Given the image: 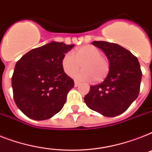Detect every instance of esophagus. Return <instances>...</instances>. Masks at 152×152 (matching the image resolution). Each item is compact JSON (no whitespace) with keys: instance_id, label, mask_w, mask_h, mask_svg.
Listing matches in <instances>:
<instances>
[{"instance_id":"34e87169","label":"esophagus","mask_w":152,"mask_h":152,"mask_svg":"<svg viewBox=\"0 0 152 152\" xmlns=\"http://www.w3.org/2000/svg\"><path fill=\"white\" fill-rule=\"evenodd\" d=\"M80 84V82H78V81H75V83H74V85H75V87H78V86Z\"/></svg>"}]
</instances>
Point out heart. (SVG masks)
I'll use <instances>...</instances> for the list:
<instances>
[{
    "instance_id": "obj_1",
    "label": "heart",
    "mask_w": 152,
    "mask_h": 152,
    "mask_svg": "<svg viewBox=\"0 0 152 152\" xmlns=\"http://www.w3.org/2000/svg\"><path fill=\"white\" fill-rule=\"evenodd\" d=\"M61 66L68 76H72L82 66L83 69L76 75L80 80L101 83L110 72V61L102 55L99 48L94 45H85L73 53H66L61 59Z\"/></svg>"
}]
</instances>
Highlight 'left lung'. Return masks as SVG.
Listing matches in <instances>:
<instances>
[{
    "instance_id": "left-lung-1",
    "label": "left lung",
    "mask_w": 152,
    "mask_h": 152,
    "mask_svg": "<svg viewBox=\"0 0 152 152\" xmlns=\"http://www.w3.org/2000/svg\"><path fill=\"white\" fill-rule=\"evenodd\" d=\"M102 49L110 61V72L99 84L91 86L84 97L89 108L107 117L125 112L140 92L142 72L136 56L119 44L105 41H93Z\"/></svg>"
}]
</instances>
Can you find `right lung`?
Segmentation results:
<instances>
[{"label":"right lung","instance_id":"obj_1","mask_svg":"<svg viewBox=\"0 0 152 152\" xmlns=\"http://www.w3.org/2000/svg\"><path fill=\"white\" fill-rule=\"evenodd\" d=\"M73 47L52 41L29 50L17 61L12 77L13 97L27 117L45 120L63 108L74 81L64 72L61 59Z\"/></svg>","mask_w":152,"mask_h":152}]
</instances>
